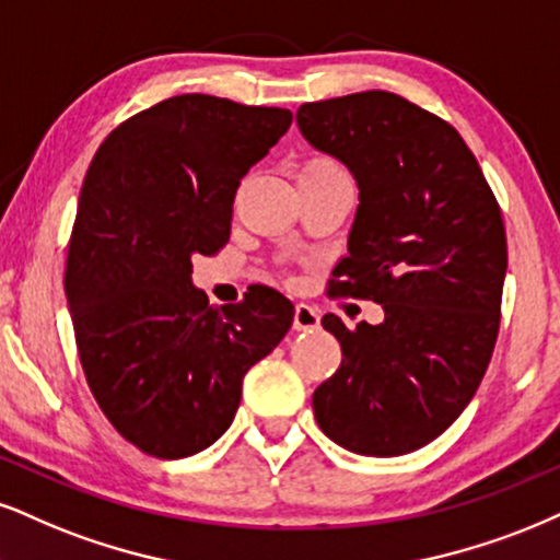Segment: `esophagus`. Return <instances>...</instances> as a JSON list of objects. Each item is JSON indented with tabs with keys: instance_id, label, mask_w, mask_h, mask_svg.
<instances>
[{
	"instance_id": "esophagus-1",
	"label": "esophagus",
	"mask_w": 560,
	"mask_h": 560,
	"mask_svg": "<svg viewBox=\"0 0 560 560\" xmlns=\"http://www.w3.org/2000/svg\"><path fill=\"white\" fill-rule=\"evenodd\" d=\"M319 327V312H316L314 306H308V303H299L293 312V329H299V332H308V329H316Z\"/></svg>"
}]
</instances>
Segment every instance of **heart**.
Segmentation results:
<instances>
[{
	"label": "heart",
	"instance_id": "1",
	"mask_svg": "<svg viewBox=\"0 0 560 560\" xmlns=\"http://www.w3.org/2000/svg\"><path fill=\"white\" fill-rule=\"evenodd\" d=\"M335 174H342V168L332 161V158L314 155L301 165L299 176H335Z\"/></svg>",
	"mask_w": 560,
	"mask_h": 560
}]
</instances>
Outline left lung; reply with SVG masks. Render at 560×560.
Returning <instances> with one entry per match:
<instances>
[{
  "label": "left lung",
  "instance_id": "8db88e82",
  "mask_svg": "<svg viewBox=\"0 0 560 560\" xmlns=\"http://www.w3.org/2000/svg\"><path fill=\"white\" fill-rule=\"evenodd\" d=\"M301 135L358 184L332 291L382 303L348 329L342 363L314 392L316 423L365 457H399L446 431L486 376L501 322V207L457 129L386 90L303 103Z\"/></svg>",
  "mask_w": 560,
  "mask_h": 560
}]
</instances>
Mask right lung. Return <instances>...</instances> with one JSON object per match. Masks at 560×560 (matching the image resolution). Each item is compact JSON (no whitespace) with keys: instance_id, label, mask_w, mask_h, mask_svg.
Masks as SVG:
<instances>
[{"instance_id":"1","label":"right lung","mask_w":560,"mask_h":560,"mask_svg":"<svg viewBox=\"0 0 560 560\" xmlns=\"http://www.w3.org/2000/svg\"><path fill=\"white\" fill-rule=\"evenodd\" d=\"M291 121L288 108L174 95L119 124L90 163L69 314L95 402L150 457H191L223 436L246 371L291 329L293 303L272 288L218 308L191 285V259L228 244L241 178Z\"/></svg>"}]
</instances>
